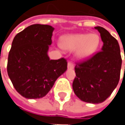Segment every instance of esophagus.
I'll list each match as a JSON object with an SVG mask.
<instances>
[{"instance_id": "1", "label": "esophagus", "mask_w": 125, "mask_h": 125, "mask_svg": "<svg viewBox=\"0 0 125 125\" xmlns=\"http://www.w3.org/2000/svg\"><path fill=\"white\" fill-rule=\"evenodd\" d=\"M74 67V65L72 62H69L68 63V69H73Z\"/></svg>"}]
</instances>
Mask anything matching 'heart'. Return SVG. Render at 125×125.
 <instances>
[{
  "label": "heart",
  "instance_id": "obj_1",
  "mask_svg": "<svg viewBox=\"0 0 125 125\" xmlns=\"http://www.w3.org/2000/svg\"><path fill=\"white\" fill-rule=\"evenodd\" d=\"M99 36L96 33L65 36L61 39V46L67 50H76V56L81 59L91 56L99 47Z\"/></svg>",
  "mask_w": 125,
  "mask_h": 125
}]
</instances>
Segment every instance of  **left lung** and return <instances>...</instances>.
I'll return each mask as SVG.
<instances>
[{
	"label": "left lung",
	"mask_w": 125,
	"mask_h": 125,
	"mask_svg": "<svg viewBox=\"0 0 125 125\" xmlns=\"http://www.w3.org/2000/svg\"><path fill=\"white\" fill-rule=\"evenodd\" d=\"M103 41L102 50L76 63L72 87L81 100L98 104L105 101L119 83L122 57L118 41L105 29L96 26Z\"/></svg>",
	"instance_id": "1"
}]
</instances>
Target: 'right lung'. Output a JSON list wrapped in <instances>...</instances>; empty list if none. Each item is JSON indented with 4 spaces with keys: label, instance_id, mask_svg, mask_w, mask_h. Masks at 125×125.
I'll use <instances>...</instances> for the list:
<instances>
[{
    "label": "right lung",
    "instance_id": "1",
    "mask_svg": "<svg viewBox=\"0 0 125 125\" xmlns=\"http://www.w3.org/2000/svg\"><path fill=\"white\" fill-rule=\"evenodd\" d=\"M54 29L34 24L18 33L8 53L7 72L18 92L27 99L46 96L67 69L64 58L50 60L47 52Z\"/></svg>",
    "mask_w": 125,
    "mask_h": 125
}]
</instances>
